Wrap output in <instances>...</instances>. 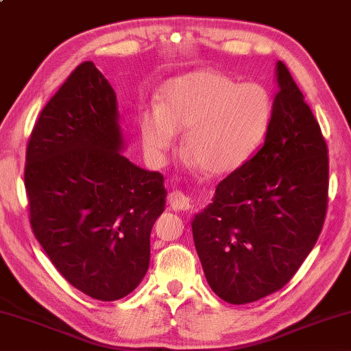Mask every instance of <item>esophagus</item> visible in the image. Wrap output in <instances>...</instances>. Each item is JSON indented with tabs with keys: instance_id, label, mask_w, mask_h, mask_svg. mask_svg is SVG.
Returning a JSON list of instances; mask_svg holds the SVG:
<instances>
[{
	"instance_id": "34e87169",
	"label": "esophagus",
	"mask_w": 351,
	"mask_h": 351,
	"mask_svg": "<svg viewBox=\"0 0 351 351\" xmlns=\"http://www.w3.org/2000/svg\"><path fill=\"white\" fill-rule=\"evenodd\" d=\"M168 202L174 210H188L191 208V198L182 191H173L168 197Z\"/></svg>"
}]
</instances>
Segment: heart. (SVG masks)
Masks as SVG:
<instances>
[{"mask_svg":"<svg viewBox=\"0 0 351 351\" xmlns=\"http://www.w3.org/2000/svg\"><path fill=\"white\" fill-rule=\"evenodd\" d=\"M274 104L260 84H238L213 70L178 76L165 87L160 107L141 116L143 143L162 156L186 131L184 153L208 174L238 169L260 147L272 122Z\"/></svg>","mask_w":351,"mask_h":351,"instance_id":"heart-1","label":"heart"}]
</instances>
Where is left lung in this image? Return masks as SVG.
Wrapping results in <instances>:
<instances>
[{
  "instance_id": "obj_1",
  "label": "left lung",
  "mask_w": 351,
  "mask_h": 351,
  "mask_svg": "<svg viewBox=\"0 0 351 351\" xmlns=\"http://www.w3.org/2000/svg\"><path fill=\"white\" fill-rule=\"evenodd\" d=\"M276 82L261 148L217 184L213 203L193 220L204 276L230 304L254 302L286 286L326 220L327 143L281 61Z\"/></svg>"
}]
</instances>
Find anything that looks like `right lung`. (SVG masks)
<instances>
[{"instance_id":"obj_1","label":"right lung","mask_w":351,"mask_h":351,"mask_svg":"<svg viewBox=\"0 0 351 351\" xmlns=\"http://www.w3.org/2000/svg\"><path fill=\"white\" fill-rule=\"evenodd\" d=\"M122 149L114 90L93 62L79 64L32 130L24 184L32 230L53 266L99 301L142 281L167 197L163 176Z\"/></svg>"}]
</instances>
